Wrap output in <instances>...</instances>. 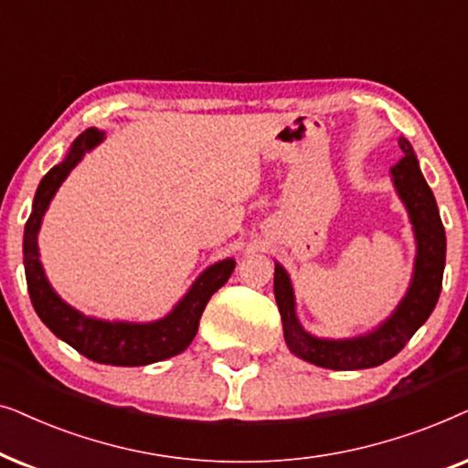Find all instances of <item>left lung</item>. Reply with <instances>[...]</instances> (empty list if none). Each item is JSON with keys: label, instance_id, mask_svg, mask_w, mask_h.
I'll list each match as a JSON object with an SVG mask.
<instances>
[{"label": "left lung", "instance_id": "1", "mask_svg": "<svg viewBox=\"0 0 468 468\" xmlns=\"http://www.w3.org/2000/svg\"><path fill=\"white\" fill-rule=\"evenodd\" d=\"M398 145L402 149V158L391 166V177H394L398 195L407 205L410 222H413L417 259L413 282L396 313L381 327L368 335H361V338H314L303 332L297 323L292 289L286 271L280 265H276V271H273V292H276V303L280 316H282L286 346L297 357L321 366V368L364 370L385 364L402 351L417 329L432 314L439 302L445 270V229L432 190L417 166L413 147L404 136L398 139Z\"/></svg>", "mask_w": 468, "mask_h": 468}]
</instances>
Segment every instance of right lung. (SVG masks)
<instances>
[{"label":"right lung","instance_id":"obj_1","mask_svg":"<svg viewBox=\"0 0 468 468\" xmlns=\"http://www.w3.org/2000/svg\"><path fill=\"white\" fill-rule=\"evenodd\" d=\"M100 141H102V133L93 128L80 134L74 141L68 158L61 165L53 166L42 177L38 190H36L34 209H31L29 220L25 224L23 239V263L25 278H27V291L34 310L38 313L42 323L58 338L68 342L72 348H77L80 355H85L87 359L111 366L154 364V361H162L182 353L195 340L198 321H201V314L205 306H207L209 297L230 278V273L235 270V261H220V263L205 270L169 316L155 323H145V325L90 319V316H83L61 302L55 295L51 284L47 282L45 271H42L38 261V241L36 239H38L42 216H45L55 190L68 177V173L79 165L83 154L90 152Z\"/></svg>","mask_w":468,"mask_h":468}]
</instances>
